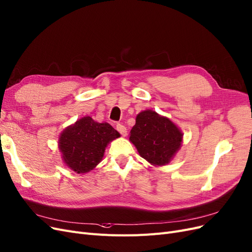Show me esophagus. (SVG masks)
Masks as SVG:
<instances>
[{
  "instance_id": "esophagus-1",
  "label": "esophagus",
  "mask_w": 252,
  "mask_h": 252,
  "mask_svg": "<svg viewBox=\"0 0 252 252\" xmlns=\"http://www.w3.org/2000/svg\"><path fill=\"white\" fill-rule=\"evenodd\" d=\"M116 129L120 133L121 136H126V133H127L126 127L124 125H121V124H117V125H116Z\"/></svg>"
}]
</instances>
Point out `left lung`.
Masks as SVG:
<instances>
[{"label":"left lung","mask_w":252,"mask_h":252,"mask_svg":"<svg viewBox=\"0 0 252 252\" xmlns=\"http://www.w3.org/2000/svg\"><path fill=\"white\" fill-rule=\"evenodd\" d=\"M182 139L183 134L178 126L151 110L137 115L136 125L129 136V140L143 159L160 166L169 163L180 150Z\"/></svg>","instance_id":"1"}]
</instances>
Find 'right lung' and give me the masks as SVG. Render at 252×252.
<instances>
[{
	"mask_svg": "<svg viewBox=\"0 0 252 252\" xmlns=\"http://www.w3.org/2000/svg\"><path fill=\"white\" fill-rule=\"evenodd\" d=\"M117 137L119 133L109 124L83 117L60 135L63 161L73 171L86 173L101 161L107 144Z\"/></svg>",
	"mask_w": 252,
	"mask_h": 252,
	"instance_id": "add662e5",
	"label": "right lung"
}]
</instances>
